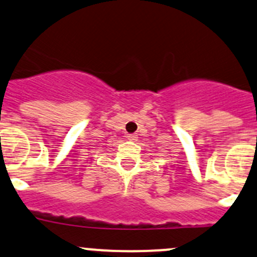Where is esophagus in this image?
Wrapping results in <instances>:
<instances>
[{"label":"esophagus","instance_id":"obj_1","mask_svg":"<svg viewBox=\"0 0 257 257\" xmlns=\"http://www.w3.org/2000/svg\"><path fill=\"white\" fill-rule=\"evenodd\" d=\"M126 139L131 140V142H136V140H138V136L137 134H128V136H126Z\"/></svg>","mask_w":257,"mask_h":257}]
</instances>
